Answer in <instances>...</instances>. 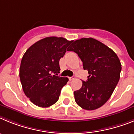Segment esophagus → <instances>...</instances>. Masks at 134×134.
Wrapping results in <instances>:
<instances>
[{
    "label": "esophagus",
    "instance_id": "obj_1",
    "mask_svg": "<svg viewBox=\"0 0 134 134\" xmlns=\"http://www.w3.org/2000/svg\"><path fill=\"white\" fill-rule=\"evenodd\" d=\"M74 78H75V77H74V76H71V77H69V80H70V81H71V80H74Z\"/></svg>",
    "mask_w": 134,
    "mask_h": 134
}]
</instances>
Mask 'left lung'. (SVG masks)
<instances>
[{"mask_svg": "<svg viewBox=\"0 0 134 134\" xmlns=\"http://www.w3.org/2000/svg\"><path fill=\"white\" fill-rule=\"evenodd\" d=\"M68 51L77 54L89 74L81 88L74 92L75 102L85 110L98 109L109 99L118 83L121 71L119 59L112 49L92 38L77 40Z\"/></svg>", "mask_w": 134, "mask_h": 134, "instance_id": "left-lung-1", "label": "left lung"}]
</instances>
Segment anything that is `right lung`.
Instances as JSON below:
<instances>
[{
  "instance_id": "1",
  "label": "right lung",
  "mask_w": 134,
  "mask_h": 134,
  "mask_svg": "<svg viewBox=\"0 0 134 134\" xmlns=\"http://www.w3.org/2000/svg\"><path fill=\"white\" fill-rule=\"evenodd\" d=\"M73 41L47 37L34 44L23 56L19 77L25 96L35 105L48 107L59 100L67 77L57 76L59 60Z\"/></svg>"
}]
</instances>
